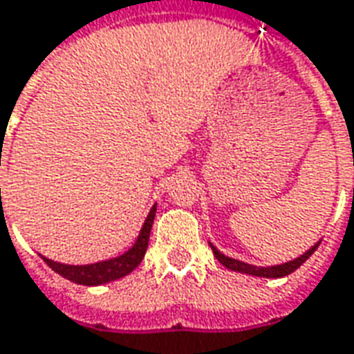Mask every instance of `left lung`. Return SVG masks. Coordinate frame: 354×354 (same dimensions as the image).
I'll return each mask as SVG.
<instances>
[{
	"mask_svg": "<svg viewBox=\"0 0 354 354\" xmlns=\"http://www.w3.org/2000/svg\"><path fill=\"white\" fill-rule=\"evenodd\" d=\"M209 245H211L212 253L216 257V261L220 264H224L228 270L239 272V274H249V276H259V278H283V276H288L291 272H295L301 266V264L305 263L306 259L310 257V254L315 253L318 245H320V241H316L315 245L310 247L308 251L297 257V259H293V261H288V263L283 264H274V266H254V264L243 263V261H237V259H232L228 254L220 253L216 247L212 245L211 241H209Z\"/></svg>",
	"mask_w": 354,
	"mask_h": 354,
	"instance_id": "left-lung-1",
	"label": "left lung"
}]
</instances>
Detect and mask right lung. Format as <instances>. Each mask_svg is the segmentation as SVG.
I'll return each instance as SVG.
<instances>
[{
  "instance_id": "add662e5",
  "label": "right lung",
  "mask_w": 354,
  "mask_h": 354,
  "mask_svg": "<svg viewBox=\"0 0 354 354\" xmlns=\"http://www.w3.org/2000/svg\"><path fill=\"white\" fill-rule=\"evenodd\" d=\"M155 212H157V203L151 207V211L147 214V218L143 222L140 236L134 241V245L130 247L126 253L107 259V261H100V263L91 264H63L51 261L48 257H41L49 268H53L57 274H61L66 280L80 283V286H103L109 281L120 280L128 276L134 270L136 266H140L142 259L145 257L147 251V243H149V234L153 228V220H155Z\"/></svg>"
}]
</instances>
